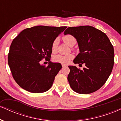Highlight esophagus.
<instances>
[{
	"label": "esophagus",
	"instance_id": "esophagus-1",
	"mask_svg": "<svg viewBox=\"0 0 121 121\" xmlns=\"http://www.w3.org/2000/svg\"><path fill=\"white\" fill-rule=\"evenodd\" d=\"M62 68H64V67H66V65H64V64H62Z\"/></svg>",
	"mask_w": 121,
	"mask_h": 121
}]
</instances>
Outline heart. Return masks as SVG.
I'll list each match as a JSON object with an SVG mask.
<instances>
[{
    "mask_svg": "<svg viewBox=\"0 0 121 121\" xmlns=\"http://www.w3.org/2000/svg\"><path fill=\"white\" fill-rule=\"evenodd\" d=\"M62 40L66 43L69 47H73L76 44V38L72 35H66L62 37ZM58 43L59 40L58 39H55L53 41L51 45V49H52V52H56L57 49ZM74 56L72 54H69L67 55H57L53 57V60L55 62H58V63L62 64L64 65H66L70 62V61L73 59Z\"/></svg>",
    "mask_w": 121,
    "mask_h": 121,
    "instance_id": "obj_1",
    "label": "heart"
}]
</instances>
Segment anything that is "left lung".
Listing matches in <instances>:
<instances>
[{"instance_id": "obj_1", "label": "left lung", "mask_w": 121, "mask_h": 121, "mask_svg": "<svg viewBox=\"0 0 121 121\" xmlns=\"http://www.w3.org/2000/svg\"><path fill=\"white\" fill-rule=\"evenodd\" d=\"M64 34L72 35L78 43L80 53L73 62L86 66L83 70L68 66L70 87L80 94L97 91L105 84L113 68L114 53L110 41L105 33L89 26L69 27Z\"/></svg>"}]
</instances>
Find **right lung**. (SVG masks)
Returning a JSON list of instances; mask_svg holds the SVG:
<instances>
[{
	"label": "right lung",
	"mask_w": 121,
	"mask_h": 121,
	"mask_svg": "<svg viewBox=\"0 0 121 121\" xmlns=\"http://www.w3.org/2000/svg\"><path fill=\"white\" fill-rule=\"evenodd\" d=\"M66 27L39 26L26 28L13 40L8 56L12 76L21 87L31 93L47 91L52 86L55 76L62 66L50 61L54 40ZM49 60L47 67L39 64Z\"/></svg>",
	"instance_id": "add662e5"
}]
</instances>
